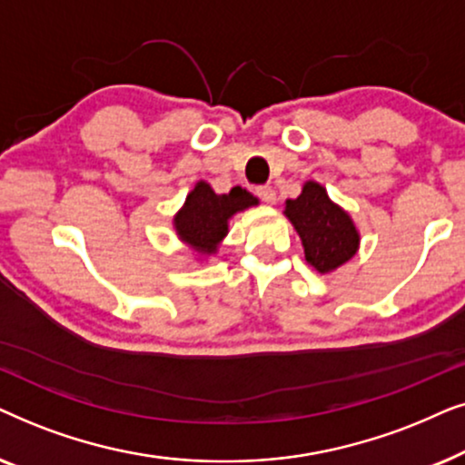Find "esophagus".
I'll use <instances>...</instances> for the list:
<instances>
[{
  "label": "esophagus",
  "mask_w": 465,
  "mask_h": 465,
  "mask_svg": "<svg viewBox=\"0 0 465 465\" xmlns=\"http://www.w3.org/2000/svg\"><path fill=\"white\" fill-rule=\"evenodd\" d=\"M257 195L262 197L265 203H274L276 202V191L272 189V187H259L257 189Z\"/></svg>",
  "instance_id": "1"
}]
</instances>
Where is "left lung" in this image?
I'll list each match as a JSON object with an SVG mask.
<instances>
[{
  "label": "left lung",
  "instance_id": "8db88e82",
  "mask_svg": "<svg viewBox=\"0 0 465 465\" xmlns=\"http://www.w3.org/2000/svg\"><path fill=\"white\" fill-rule=\"evenodd\" d=\"M284 216L302 240L306 262L319 274L349 263L359 251V229L351 214L330 200L323 184L306 181L295 200L284 202Z\"/></svg>",
  "mask_w": 465,
  "mask_h": 465
}]
</instances>
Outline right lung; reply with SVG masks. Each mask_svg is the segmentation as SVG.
Wrapping results in <instances>:
<instances>
[{
  "label": "right lung",
  "instance_id": "1",
  "mask_svg": "<svg viewBox=\"0 0 465 465\" xmlns=\"http://www.w3.org/2000/svg\"><path fill=\"white\" fill-rule=\"evenodd\" d=\"M257 203V197L242 187L219 195L206 181H197L183 208L174 214L176 236L197 255H213L227 236L229 219Z\"/></svg>",
  "mask_w": 465,
  "mask_h": 465
}]
</instances>
